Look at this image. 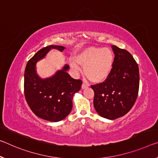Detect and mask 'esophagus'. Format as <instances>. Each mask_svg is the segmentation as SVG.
<instances>
[{
  "instance_id": "obj_1",
  "label": "esophagus",
  "mask_w": 158,
  "mask_h": 158,
  "mask_svg": "<svg viewBox=\"0 0 158 158\" xmlns=\"http://www.w3.org/2000/svg\"><path fill=\"white\" fill-rule=\"evenodd\" d=\"M88 86H89L88 84H86V83H83V84H82V85H81V89H86Z\"/></svg>"
}]
</instances>
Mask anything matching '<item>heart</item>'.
I'll return each mask as SVG.
<instances>
[{"label":"heart","mask_w":158,"mask_h":158,"mask_svg":"<svg viewBox=\"0 0 158 158\" xmlns=\"http://www.w3.org/2000/svg\"><path fill=\"white\" fill-rule=\"evenodd\" d=\"M114 55L107 48L91 46L84 49L69 60V64L74 71H81L79 64L84 67V74L90 81L100 83L110 74L113 65Z\"/></svg>","instance_id":"obj_1"}]
</instances>
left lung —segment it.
I'll list each match as a JSON object with an SVG mask.
<instances>
[{
    "label": "left lung",
    "mask_w": 158,
    "mask_h": 158,
    "mask_svg": "<svg viewBox=\"0 0 158 158\" xmlns=\"http://www.w3.org/2000/svg\"><path fill=\"white\" fill-rule=\"evenodd\" d=\"M114 54L110 74L106 81L93 85L94 106L99 115L108 119L124 116L136 102L139 89V69L131 53L112 46Z\"/></svg>",
    "instance_id": "left-lung-1"
}]
</instances>
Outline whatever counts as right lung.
<instances>
[{"instance_id":"add662e5","label":"right lung","mask_w":158,"mask_h":158,"mask_svg":"<svg viewBox=\"0 0 158 158\" xmlns=\"http://www.w3.org/2000/svg\"><path fill=\"white\" fill-rule=\"evenodd\" d=\"M51 49L62 52L61 46H48L36 52L27 62L24 72V96L31 111L40 118L50 122L64 119L72 109V99L81 87L82 81L74 79L67 71L68 64L48 78L42 79L36 73L37 62L44 58Z\"/></svg>"}]
</instances>
